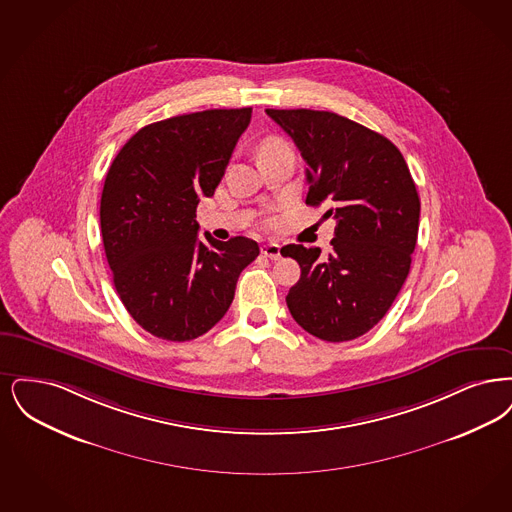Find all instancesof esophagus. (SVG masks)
I'll return each mask as SVG.
<instances>
[{"mask_svg":"<svg viewBox=\"0 0 512 512\" xmlns=\"http://www.w3.org/2000/svg\"><path fill=\"white\" fill-rule=\"evenodd\" d=\"M262 254L269 258V260H279L281 258V246L275 245V243H269V245H262Z\"/></svg>","mask_w":512,"mask_h":512,"instance_id":"esophagus-1","label":"esophagus"}]
</instances>
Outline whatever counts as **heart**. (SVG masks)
Returning <instances> with one entry per match:
<instances>
[{
  "instance_id": "1",
  "label": "heart",
  "mask_w": 512,
  "mask_h": 512,
  "mask_svg": "<svg viewBox=\"0 0 512 512\" xmlns=\"http://www.w3.org/2000/svg\"><path fill=\"white\" fill-rule=\"evenodd\" d=\"M279 143H283V141H281V139H266L264 145H262V149H264V147H271V145H279Z\"/></svg>"
}]
</instances>
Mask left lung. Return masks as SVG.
I'll list each match as a JSON object with an SVG mask.
<instances>
[{"instance_id": "1", "label": "left lung", "mask_w": 512, "mask_h": 512, "mask_svg": "<svg viewBox=\"0 0 512 512\" xmlns=\"http://www.w3.org/2000/svg\"><path fill=\"white\" fill-rule=\"evenodd\" d=\"M306 162V204H327L336 220L331 254L287 245L300 264L287 294L294 321L327 342L371 331L390 310L419 235L421 200L400 149L350 118L310 109H266Z\"/></svg>"}]
</instances>
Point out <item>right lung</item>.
I'll use <instances>...</instances> for the list:
<instances>
[{"label":"right lung","mask_w":512,"mask_h":512,"mask_svg":"<svg viewBox=\"0 0 512 512\" xmlns=\"http://www.w3.org/2000/svg\"><path fill=\"white\" fill-rule=\"evenodd\" d=\"M252 109H212L141 128L120 149L101 195V235L128 313L162 340L208 333L229 310L258 243L199 241L197 206L212 197Z\"/></svg>","instance_id":"add662e5"}]
</instances>
